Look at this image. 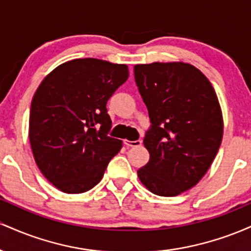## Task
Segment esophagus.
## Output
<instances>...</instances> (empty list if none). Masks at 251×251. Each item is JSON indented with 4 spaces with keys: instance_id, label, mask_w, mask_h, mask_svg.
<instances>
[{
    "instance_id": "34e87169",
    "label": "esophagus",
    "mask_w": 251,
    "mask_h": 251,
    "mask_svg": "<svg viewBox=\"0 0 251 251\" xmlns=\"http://www.w3.org/2000/svg\"><path fill=\"white\" fill-rule=\"evenodd\" d=\"M124 143H125V145L127 146V148H137V146L142 145V140L140 139L133 140V142H132V140H125Z\"/></svg>"
}]
</instances>
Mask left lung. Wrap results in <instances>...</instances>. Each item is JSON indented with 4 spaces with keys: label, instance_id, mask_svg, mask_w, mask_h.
<instances>
[{
    "label": "left lung",
    "instance_id": "left-lung-1",
    "mask_svg": "<svg viewBox=\"0 0 251 251\" xmlns=\"http://www.w3.org/2000/svg\"><path fill=\"white\" fill-rule=\"evenodd\" d=\"M134 79L151 123L144 138L150 160L138 176L151 192L174 197L194 188L214 162L223 137L220 102L189 63L135 65Z\"/></svg>",
    "mask_w": 251,
    "mask_h": 251
}]
</instances>
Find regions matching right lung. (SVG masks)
I'll use <instances>...</instances> for the list:
<instances>
[{
	"mask_svg": "<svg viewBox=\"0 0 251 251\" xmlns=\"http://www.w3.org/2000/svg\"><path fill=\"white\" fill-rule=\"evenodd\" d=\"M128 77L126 65L75 59L43 79L30 106L29 139L40 171L66 194L101 180L122 140L109 137L108 99Z\"/></svg>",
	"mask_w": 251,
	"mask_h": 251,
	"instance_id": "obj_1",
	"label": "right lung"
}]
</instances>
